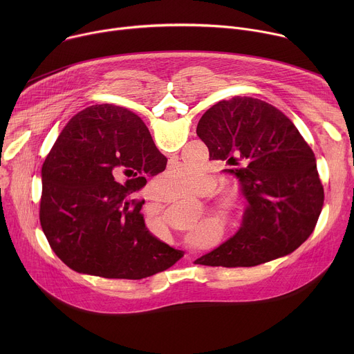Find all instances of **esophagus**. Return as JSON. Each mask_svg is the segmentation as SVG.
Wrapping results in <instances>:
<instances>
[{"instance_id":"34e87169","label":"esophagus","mask_w":354,"mask_h":354,"mask_svg":"<svg viewBox=\"0 0 354 354\" xmlns=\"http://www.w3.org/2000/svg\"><path fill=\"white\" fill-rule=\"evenodd\" d=\"M185 258H186V259H190V255H189V254H186V255H185Z\"/></svg>"}]
</instances>
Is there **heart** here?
I'll list each match as a JSON object with an SVG mask.
<instances>
[{"mask_svg":"<svg viewBox=\"0 0 354 354\" xmlns=\"http://www.w3.org/2000/svg\"><path fill=\"white\" fill-rule=\"evenodd\" d=\"M207 180V174L197 167H190L185 164H176L171 165L158 179H157V189L161 194L167 197H178L189 193H196L201 187L206 185ZM214 185V179L210 178L205 192L207 193L212 190ZM212 213L223 223L225 224H234L239 220L243 212L242 206V200L239 197V193L235 187H225L218 192V194L213 198L212 205H210ZM154 218H162L164 216L161 209H156L153 212ZM216 232V227L206 221L201 224L200 227L192 230L187 234V238L192 242H198L201 239H205L210 236L212 234Z\"/></svg>","mask_w":354,"mask_h":354,"instance_id":"heart-1","label":"heart"}]
</instances>
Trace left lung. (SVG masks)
I'll return each instance as SVG.
<instances>
[{
	"instance_id": "obj_1",
	"label": "left lung",
	"mask_w": 354,
	"mask_h": 354,
	"mask_svg": "<svg viewBox=\"0 0 354 354\" xmlns=\"http://www.w3.org/2000/svg\"><path fill=\"white\" fill-rule=\"evenodd\" d=\"M210 160L227 162L248 200L242 227L194 263L258 266L294 252L313 234L324 206L317 160L294 123L250 96L220 100L198 120Z\"/></svg>"
}]
</instances>
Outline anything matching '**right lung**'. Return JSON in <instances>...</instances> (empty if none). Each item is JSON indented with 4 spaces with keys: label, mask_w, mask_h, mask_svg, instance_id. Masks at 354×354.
Listing matches in <instances>:
<instances>
[{
    "label": "right lung",
    "mask_w": 354,
    "mask_h": 354,
    "mask_svg": "<svg viewBox=\"0 0 354 354\" xmlns=\"http://www.w3.org/2000/svg\"><path fill=\"white\" fill-rule=\"evenodd\" d=\"M167 158L144 122L116 105L89 106L66 124L41 167L40 224L70 269L140 280L175 265L183 250L151 234L130 198Z\"/></svg>",
    "instance_id": "add662e5"
}]
</instances>
